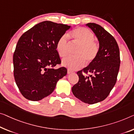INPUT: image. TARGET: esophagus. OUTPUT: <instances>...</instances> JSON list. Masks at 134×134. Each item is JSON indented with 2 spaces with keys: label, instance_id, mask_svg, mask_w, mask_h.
I'll return each mask as SVG.
<instances>
[{
  "label": "esophagus",
  "instance_id": "34e87169",
  "mask_svg": "<svg viewBox=\"0 0 134 134\" xmlns=\"http://www.w3.org/2000/svg\"><path fill=\"white\" fill-rule=\"evenodd\" d=\"M73 71L71 70H70V69H67V73L68 74H70V73H72Z\"/></svg>",
  "mask_w": 134,
  "mask_h": 134
}]
</instances>
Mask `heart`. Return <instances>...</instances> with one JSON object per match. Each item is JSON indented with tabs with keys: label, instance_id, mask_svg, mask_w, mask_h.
I'll return each mask as SVG.
<instances>
[{
	"label": "heart",
	"instance_id": "1",
	"mask_svg": "<svg viewBox=\"0 0 134 134\" xmlns=\"http://www.w3.org/2000/svg\"><path fill=\"white\" fill-rule=\"evenodd\" d=\"M70 37L73 43L79 45L75 52L76 57H69L63 59V64L69 69L74 70L82 67L92 63L99 53V44L95 40L94 34L85 27H78L71 32ZM69 43L67 36L63 35L59 38L56 44V50L61 58L67 55Z\"/></svg>",
	"mask_w": 134,
	"mask_h": 134
}]
</instances>
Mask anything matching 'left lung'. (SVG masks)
I'll return each mask as SVG.
<instances>
[{
  "mask_svg": "<svg viewBox=\"0 0 134 134\" xmlns=\"http://www.w3.org/2000/svg\"><path fill=\"white\" fill-rule=\"evenodd\" d=\"M95 34L99 43L97 57L87 67L78 71V82L71 88L76 97L94 104L105 100L117 81L120 59L119 46L113 36L97 24L86 25ZM90 73L89 77L83 75Z\"/></svg>",
  "mask_w": 134,
  "mask_h": 134,
  "instance_id": "left-lung-1",
  "label": "left lung"
}]
</instances>
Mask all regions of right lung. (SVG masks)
Masks as SVG:
<instances>
[{
  "instance_id": "add662e5",
  "label": "right lung",
  "mask_w": 134,
  "mask_h": 134,
  "mask_svg": "<svg viewBox=\"0 0 134 134\" xmlns=\"http://www.w3.org/2000/svg\"><path fill=\"white\" fill-rule=\"evenodd\" d=\"M70 28L63 24L42 21L19 38L13 55L14 76L26 99L38 101L48 96L59 79L67 75L66 68L53 67L61 62L56 44Z\"/></svg>"
}]
</instances>
